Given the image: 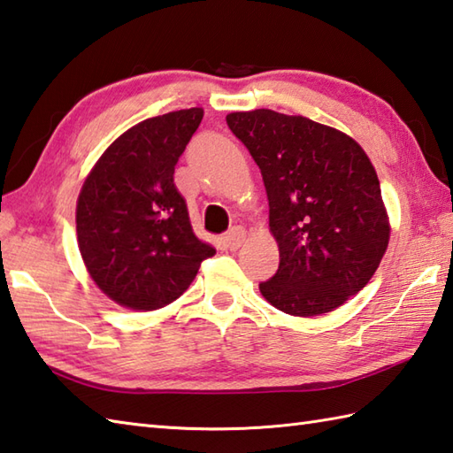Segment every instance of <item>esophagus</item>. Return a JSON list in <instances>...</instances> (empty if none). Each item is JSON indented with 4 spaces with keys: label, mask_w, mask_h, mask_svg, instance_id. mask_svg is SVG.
Wrapping results in <instances>:
<instances>
[{
    "label": "esophagus",
    "mask_w": 453,
    "mask_h": 453,
    "mask_svg": "<svg viewBox=\"0 0 453 453\" xmlns=\"http://www.w3.org/2000/svg\"><path fill=\"white\" fill-rule=\"evenodd\" d=\"M244 238H246L244 228H242V226H234V228H230L228 233L225 234L223 242H225V246L228 248V250H238V248L242 246Z\"/></svg>",
    "instance_id": "34e87169"
}]
</instances>
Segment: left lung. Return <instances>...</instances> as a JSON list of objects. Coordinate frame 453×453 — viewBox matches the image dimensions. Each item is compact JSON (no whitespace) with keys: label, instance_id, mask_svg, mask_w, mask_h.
<instances>
[{"label":"left lung","instance_id":"left-lung-1","mask_svg":"<svg viewBox=\"0 0 453 453\" xmlns=\"http://www.w3.org/2000/svg\"><path fill=\"white\" fill-rule=\"evenodd\" d=\"M226 125L262 172L280 246L264 299L293 317L334 311L365 288L389 244L367 154L336 128L272 109L230 113Z\"/></svg>","mask_w":453,"mask_h":453}]
</instances>
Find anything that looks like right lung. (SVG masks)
<instances>
[{
    "instance_id": "right-lung-1",
    "label": "right lung",
    "mask_w": 453,
    "mask_h": 453,
    "mask_svg": "<svg viewBox=\"0 0 453 453\" xmlns=\"http://www.w3.org/2000/svg\"><path fill=\"white\" fill-rule=\"evenodd\" d=\"M203 119L201 107L146 119L97 160L76 207L78 246L97 288L133 311L175 301L215 248L189 223L173 170Z\"/></svg>"
}]
</instances>
